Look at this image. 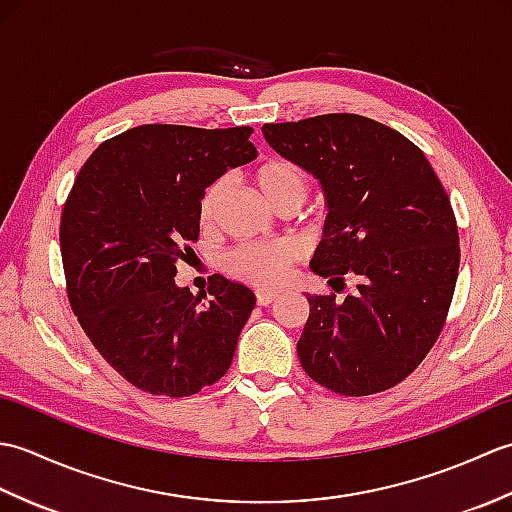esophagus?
Returning <instances> with one entry per match:
<instances>
[{
	"label": "esophagus",
	"mask_w": 512,
	"mask_h": 512,
	"mask_svg": "<svg viewBox=\"0 0 512 512\" xmlns=\"http://www.w3.org/2000/svg\"><path fill=\"white\" fill-rule=\"evenodd\" d=\"M257 306H270V303L279 299V292L275 290H257Z\"/></svg>",
	"instance_id": "esophagus-1"
}]
</instances>
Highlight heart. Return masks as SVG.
<instances>
[{
    "instance_id": "b5f03b06",
    "label": "heart",
    "mask_w": 512,
    "mask_h": 512,
    "mask_svg": "<svg viewBox=\"0 0 512 512\" xmlns=\"http://www.w3.org/2000/svg\"><path fill=\"white\" fill-rule=\"evenodd\" d=\"M255 182L262 189L266 200L275 206V209H284V206H299L310 193V178L297 162L286 158H273L266 160L262 167L255 171ZM228 195V180L217 178L213 184L206 187L200 200V224L204 228L215 226L220 209ZM297 246L292 242H273V244H239L231 253L224 257L226 273L246 281V284L262 286V288H275L281 286L288 279L290 266L297 259Z\"/></svg>"
}]
</instances>
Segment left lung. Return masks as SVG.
I'll use <instances>...</instances> for the list:
<instances>
[{"label": "left lung", "instance_id": "left-lung-1", "mask_svg": "<svg viewBox=\"0 0 512 512\" xmlns=\"http://www.w3.org/2000/svg\"><path fill=\"white\" fill-rule=\"evenodd\" d=\"M266 143L319 180L328 217L310 262L319 277H356L343 301L308 295L297 343L306 374L343 396L405 380L444 328L460 268L449 195L422 151L358 114L268 123Z\"/></svg>", "mask_w": 512, "mask_h": 512}]
</instances>
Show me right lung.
<instances>
[{
    "mask_svg": "<svg viewBox=\"0 0 512 512\" xmlns=\"http://www.w3.org/2000/svg\"><path fill=\"white\" fill-rule=\"evenodd\" d=\"M250 127L140 125L85 162L61 213L70 306L96 350L154 396L198 394L231 367L253 290L213 275L206 304L176 284L204 189L257 158Z\"/></svg>",
    "mask_w": 512,
    "mask_h": 512,
    "instance_id": "obj_1",
    "label": "right lung"
}]
</instances>
